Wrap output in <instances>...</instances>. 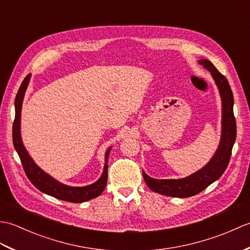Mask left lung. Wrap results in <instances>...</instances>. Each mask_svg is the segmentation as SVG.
<instances>
[{
  "mask_svg": "<svg viewBox=\"0 0 250 250\" xmlns=\"http://www.w3.org/2000/svg\"><path fill=\"white\" fill-rule=\"evenodd\" d=\"M211 76L218 87L220 98L222 101V128L221 139L214 157L204 167L199 169L188 177L180 179H156L143 171V177L148 187L153 192H158L174 198H189L200 193L218 179L230 162L232 148L236 139V122L233 114V93L227 78L217 70L209 60H199Z\"/></svg>",
  "mask_w": 250,
  "mask_h": 250,
  "instance_id": "obj_1",
  "label": "left lung"
}]
</instances>
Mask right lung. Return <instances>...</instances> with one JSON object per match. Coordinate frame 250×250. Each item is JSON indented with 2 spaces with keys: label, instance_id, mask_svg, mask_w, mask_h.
Returning <instances> with one entry per match:
<instances>
[{
  "label": "right lung",
  "instance_id": "right-lung-1",
  "mask_svg": "<svg viewBox=\"0 0 250 250\" xmlns=\"http://www.w3.org/2000/svg\"><path fill=\"white\" fill-rule=\"evenodd\" d=\"M31 78V74L26 76L18 90V93L16 95L15 100V120L13 125V142L16 151L22 163L25 175L30 179V182L35 187L48 195L54 196L59 200L72 202V203H83V202L89 201L91 199L97 198L103 192L106 184H107V159L110 151L108 148L105 153V166L103 173L101 177L92 185L84 186V187H71V186L63 185L58 182L55 178H52L50 175L45 173L43 169L36 166V163L32 160L29 156L28 151L23 146L22 140H21L20 133V118H21V108H22V102L24 98L25 90L28 88V84Z\"/></svg>",
  "mask_w": 250,
  "mask_h": 250
}]
</instances>
